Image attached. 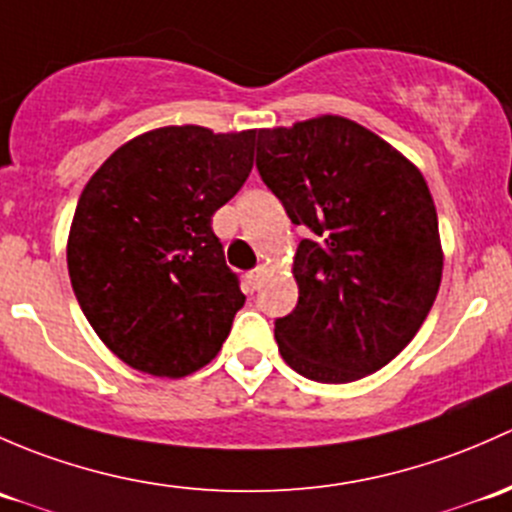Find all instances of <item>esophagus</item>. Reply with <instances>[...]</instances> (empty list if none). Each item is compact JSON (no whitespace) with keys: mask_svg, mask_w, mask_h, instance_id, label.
<instances>
[{"mask_svg":"<svg viewBox=\"0 0 512 512\" xmlns=\"http://www.w3.org/2000/svg\"><path fill=\"white\" fill-rule=\"evenodd\" d=\"M263 273H266V268H263V266H256L254 271H249V273H246V283H249V288H251V291H256V288L261 286V278H263Z\"/></svg>","mask_w":512,"mask_h":512,"instance_id":"34e87169","label":"esophagus"}]
</instances>
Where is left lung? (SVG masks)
I'll use <instances>...</instances> for the list:
<instances>
[{
    "label": "left lung",
    "mask_w": 512,
    "mask_h": 512,
    "mask_svg": "<svg viewBox=\"0 0 512 512\" xmlns=\"http://www.w3.org/2000/svg\"><path fill=\"white\" fill-rule=\"evenodd\" d=\"M256 152L266 187L310 231L293 258L298 305L276 320L281 357L325 384L382 370L439 293L444 254L426 179L340 115L258 130Z\"/></svg>",
    "instance_id": "left-lung-1"
}]
</instances>
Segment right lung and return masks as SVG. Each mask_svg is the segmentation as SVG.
I'll use <instances>...</instances> for the list:
<instances>
[{"instance_id":"add662e5","label":"right lung","mask_w":512,"mask_h":512,"mask_svg":"<svg viewBox=\"0 0 512 512\" xmlns=\"http://www.w3.org/2000/svg\"><path fill=\"white\" fill-rule=\"evenodd\" d=\"M258 130L170 125L138 135L88 179L68 234V276L115 357L187 377L217 357L244 305L212 217L254 167Z\"/></svg>"}]
</instances>
